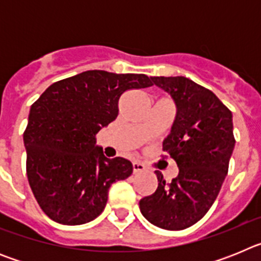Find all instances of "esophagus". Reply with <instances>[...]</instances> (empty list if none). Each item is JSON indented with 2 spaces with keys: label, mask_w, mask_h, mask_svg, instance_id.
<instances>
[{
  "label": "esophagus",
  "mask_w": 261,
  "mask_h": 261,
  "mask_svg": "<svg viewBox=\"0 0 261 261\" xmlns=\"http://www.w3.org/2000/svg\"><path fill=\"white\" fill-rule=\"evenodd\" d=\"M145 165L144 163H141V162H137V161H136V162H133V172H135V174H138V172H142V171H145Z\"/></svg>",
  "instance_id": "obj_1"
}]
</instances>
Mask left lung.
Masks as SVG:
<instances>
[{
	"instance_id": "8db88e82",
	"label": "left lung",
	"mask_w": 261,
	"mask_h": 261,
	"mask_svg": "<svg viewBox=\"0 0 261 261\" xmlns=\"http://www.w3.org/2000/svg\"><path fill=\"white\" fill-rule=\"evenodd\" d=\"M151 81L176 103V119L163 151L176 162L179 175L167 183L155 171L158 188L140 200V209L161 229L183 230L201 220L220 193L235 146L232 114L211 90L190 78Z\"/></svg>"
}]
</instances>
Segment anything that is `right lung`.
<instances>
[{
	"label": "right lung",
	"mask_w": 261,
	"mask_h": 261,
	"mask_svg": "<svg viewBox=\"0 0 261 261\" xmlns=\"http://www.w3.org/2000/svg\"><path fill=\"white\" fill-rule=\"evenodd\" d=\"M153 86L145 74L87 70L50 85L31 106L23 133L26 171L41 211L62 225L102 213L112 183L133 171L128 159L105 156L96 135L119 114L125 91Z\"/></svg>",
	"instance_id": "right-lung-1"
}]
</instances>
